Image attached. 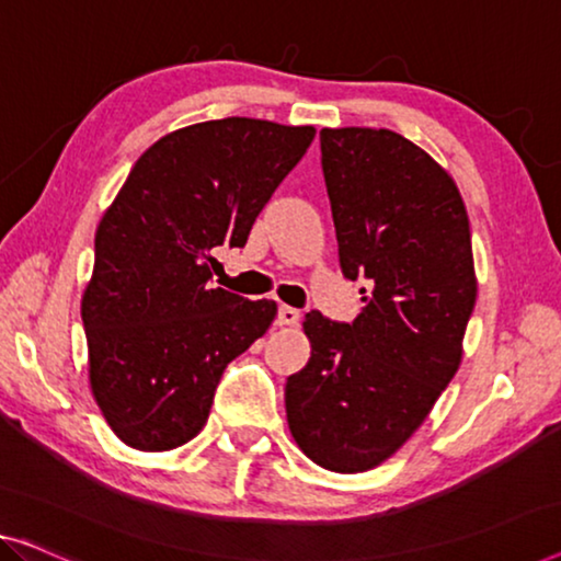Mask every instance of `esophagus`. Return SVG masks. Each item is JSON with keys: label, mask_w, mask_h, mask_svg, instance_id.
Listing matches in <instances>:
<instances>
[{"label": "esophagus", "mask_w": 561, "mask_h": 561, "mask_svg": "<svg viewBox=\"0 0 561 561\" xmlns=\"http://www.w3.org/2000/svg\"><path fill=\"white\" fill-rule=\"evenodd\" d=\"M277 322L279 324H297L299 322V309L289 307V305H282L279 312H277Z\"/></svg>", "instance_id": "obj_1"}]
</instances>
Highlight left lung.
Masks as SVG:
<instances>
[{
  "label": "left lung",
  "instance_id": "8db88e82",
  "mask_svg": "<svg viewBox=\"0 0 561 561\" xmlns=\"http://www.w3.org/2000/svg\"><path fill=\"white\" fill-rule=\"evenodd\" d=\"M320 148L340 270L373 289L353 322L305 317L312 355L284 405L317 466L360 473L413 436L461 365L471 229L454 179L400 133L322 128Z\"/></svg>",
  "mask_w": 561,
  "mask_h": 561
}]
</instances>
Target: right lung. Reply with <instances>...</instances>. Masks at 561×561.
I'll return each mask as SVG.
<instances>
[{
	"label": "right lung",
	"instance_id": "right-lung-1",
	"mask_svg": "<svg viewBox=\"0 0 561 561\" xmlns=\"http://www.w3.org/2000/svg\"><path fill=\"white\" fill-rule=\"evenodd\" d=\"M312 138V125L208 121L156 140L130 169L82 295L90 388L123 443L171 450L198 436L227 365L270 330L277 302L208 287L211 252L247 244Z\"/></svg>",
	"mask_w": 561,
	"mask_h": 561
}]
</instances>
